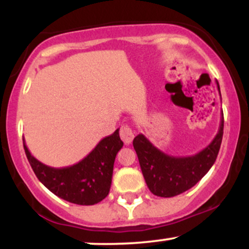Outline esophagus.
<instances>
[{"instance_id":"obj_1","label":"esophagus","mask_w":249,"mask_h":249,"mask_svg":"<svg viewBox=\"0 0 249 249\" xmlns=\"http://www.w3.org/2000/svg\"><path fill=\"white\" fill-rule=\"evenodd\" d=\"M121 138L126 145L131 144V142L133 141L134 132L128 125H122L121 126Z\"/></svg>"}]
</instances>
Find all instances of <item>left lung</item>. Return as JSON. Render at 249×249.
Here are the masks:
<instances>
[{"label": "left lung", "instance_id": "8db88e82", "mask_svg": "<svg viewBox=\"0 0 249 249\" xmlns=\"http://www.w3.org/2000/svg\"><path fill=\"white\" fill-rule=\"evenodd\" d=\"M220 93L219 83L216 82ZM221 97V95H220ZM224 134V113H221L219 131L214 139L194 156L173 157L164 153L144 134L133 139L142 176L148 190L154 196L171 198L192 188L215 162Z\"/></svg>", "mask_w": 249, "mask_h": 249}]
</instances>
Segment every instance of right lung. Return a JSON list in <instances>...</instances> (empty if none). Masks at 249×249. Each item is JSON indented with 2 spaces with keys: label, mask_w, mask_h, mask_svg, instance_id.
<instances>
[{
  "label": "right lung",
  "mask_w": 249,
  "mask_h": 249,
  "mask_svg": "<svg viewBox=\"0 0 249 249\" xmlns=\"http://www.w3.org/2000/svg\"><path fill=\"white\" fill-rule=\"evenodd\" d=\"M124 142L119 130L103 138L90 153L77 164L67 167H51L37 160L28 150L27 158L39 181L61 199L77 205H95L107 198L112 181L113 164Z\"/></svg>",
  "instance_id": "right-lung-1"
}]
</instances>
